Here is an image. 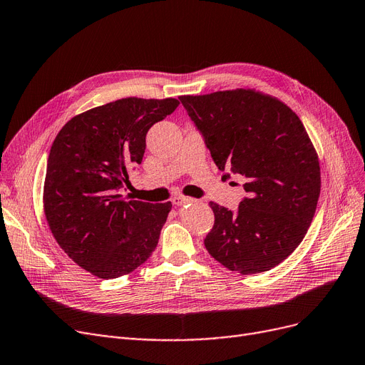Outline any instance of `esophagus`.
<instances>
[{
    "label": "esophagus",
    "mask_w": 365,
    "mask_h": 365,
    "mask_svg": "<svg viewBox=\"0 0 365 365\" xmlns=\"http://www.w3.org/2000/svg\"><path fill=\"white\" fill-rule=\"evenodd\" d=\"M194 200L192 198H187V197H182V195H176L171 198V202L174 205H182V204H186V202H192Z\"/></svg>",
    "instance_id": "esophagus-1"
}]
</instances>
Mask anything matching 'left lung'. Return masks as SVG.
Instances as JSON below:
<instances>
[{"label":"left lung","mask_w":365,"mask_h":365,"mask_svg":"<svg viewBox=\"0 0 365 365\" xmlns=\"http://www.w3.org/2000/svg\"><path fill=\"white\" fill-rule=\"evenodd\" d=\"M215 164L240 174L247 197L237 212L210 201V255L231 272L272 270L303 242L321 194V167L303 122L280 100L255 89L182 95Z\"/></svg>","instance_id":"left-lung-1"}]
</instances>
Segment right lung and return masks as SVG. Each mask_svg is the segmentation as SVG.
Listing matches in <instances>:
<instances>
[{"label": "right lung", "instance_id": "obj_1", "mask_svg": "<svg viewBox=\"0 0 365 365\" xmlns=\"http://www.w3.org/2000/svg\"><path fill=\"white\" fill-rule=\"evenodd\" d=\"M176 98H122L70 119L51 148L43 205L55 240L100 279L134 272L155 250L171 202L120 194L141 164L150 126L178 108Z\"/></svg>", "mask_w": 365, "mask_h": 365}]
</instances>
